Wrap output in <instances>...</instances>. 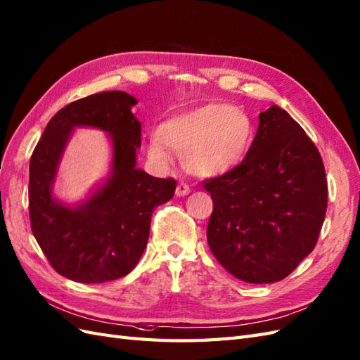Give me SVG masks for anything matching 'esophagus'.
<instances>
[{
  "label": "esophagus",
  "instance_id": "esophagus-1",
  "mask_svg": "<svg viewBox=\"0 0 360 360\" xmlns=\"http://www.w3.org/2000/svg\"><path fill=\"white\" fill-rule=\"evenodd\" d=\"M176 196H187V194L190 193V187H188V184L187 182H179L178 186H176Z\"/></svg>",
  "mask_w": 360,
  "mask_h": 360
}]
</instances>
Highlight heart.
Returning a JSON list of instances; mask_svg holds the SVG:
<instances>
[{
    "mask_svg": "<svg viewBox=\"0 0 360 360\" xmlns=\"http://www.w3.org/2000/svg\"><path fill=\"white\" fill-rule=\"evenodd\" d=\"M255 137L250 115L240 107L208 104L164 122L149 141V158L167 167V147L182 155L186 169L200 176L232 170L249 152Z\"/></svg>",
    "mask_w": 360,
    "mask_h": 360,
    "instance_id": "obj_1",
    "label": "heart"
}]
</instances>
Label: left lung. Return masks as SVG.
<instances>
[{
  "label": "left lung",
  "instance_id": "left-lung-1",
  "mask_svg": "<svg viewBox=\"0 0 360 360\" xmlns=\"http://www.w3.org/2000/svg\"><path fill=\"white\" fill-rule=\"evenodd\" d=\"M203 187L212 198L210 249L243 282L282 281L314 250L327 210L324 164L281 107L259 112L248 155Z\"/></svg>",
  "mask_w": 360,
  "mask_h": 360
}]
</instances>
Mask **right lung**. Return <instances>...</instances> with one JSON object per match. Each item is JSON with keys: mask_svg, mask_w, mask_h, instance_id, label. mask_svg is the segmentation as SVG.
<instances>
[{"mask_svg": "<svg viewBox=\"0 0 360 360\" xmlns=\"http://www.w3.org/2000/svg\"><path fill=\"white\" fill-rule=\"evenodd\" d=\"M137 99L120 90L99 91L70 102L48 122L30 160L28 211L32 231L51 266L79 283L127 276L148 244L152 211L170 200L173 178H153L136 167L141 123L131 112ZM75 126L108 131L113 173L78 209L65 207L50 193L60 153Z\"/></svg>", "mask_w": 360, "mask_h": 360, "instance_id": "add662e5", "label": "right lung"}]
</instances>
